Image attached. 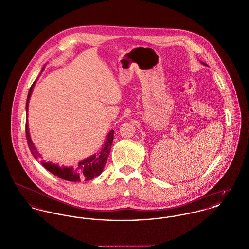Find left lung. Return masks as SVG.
I'll return each mask as SVG.
<instances>
[{"mask_svg":"<svg viewBox=\"0 0 249 249\" xmlns=\"http://www.w3.org/2000/svg\"><path fill=\"white\" fill-rule=\"evenodd\" d=\"M203 64H205V63H203ZM205 65H206V64H205Z\"/></svg>","mask_w":249,"mask_h":249,"instance_id":"obj_1","label":"left lung"}]
</instances>
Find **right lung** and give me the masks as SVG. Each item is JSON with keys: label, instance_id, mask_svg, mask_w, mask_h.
I'll list each match as a JSON object with an SVG mask.
<instances>
[{"label": "right lung", "instance_id": "add662e5", "mask_svg": "<svg viewBox=\"0 0 249 249\" xmlns=\"http://www.w3.org/2000/svg\"><path fill=\"white\" fill-rule=\"evenodd\" d=\"M36 81L34 82L33 85L31 86L28 96H27V102H26V111L28 108V102L29 98L31 96L32 90H33L34 85ZM25 130H26V140L27 143L29 146V149L31 151L35 159L39 158V154L34 146L33 142L31 141L29 131H28V125L27 123L25 124ZM113 137H114V131L111 130L108 133L107 137V141L105 142V145L103 146L102 150L100 151L98 154L93 155L92 157H89L82 161H80L75 168L72 167H59L55 164H52L51 162H42V166L47 169L49 172H51L53 175L60 178L61 179H65L68 181H73V182H79L81 180L87 181L90 180L96 177H98L100 174L103 172L104 167L107 163V157L109 155V152L111 149V145L113 142Z\"/></svg>", "mask_w": 249, "mask_h": 249}]
</instances>
